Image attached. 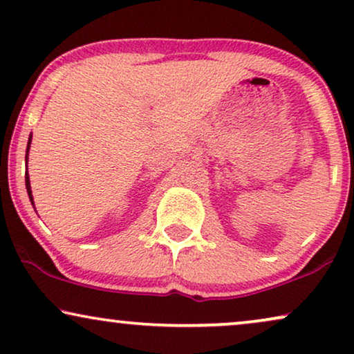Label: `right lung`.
Returning a JSON list of instances; mask_svg holds the SVG:
<instances>
[{
  "label": "right lung",
  "instance_id": "add662e5",
  "mask_svg": "<svg viewBox=\"0 0 354 354\" xmlns=\"http://www.w3.org/2000/svg\"><path fill=\"white\" fill-rule=\"evenodd\" d=\"M30 143H32V133L30 137H28V143H27V151H26V161L28 159V149H30ZM26 188H27V193H28V198H30L32 205H33V196H32V188H30V178H28V174L26 177Z\"/></svg>",
  "mask_w": 354,
  "mask_h": 354
}]
</instances>
